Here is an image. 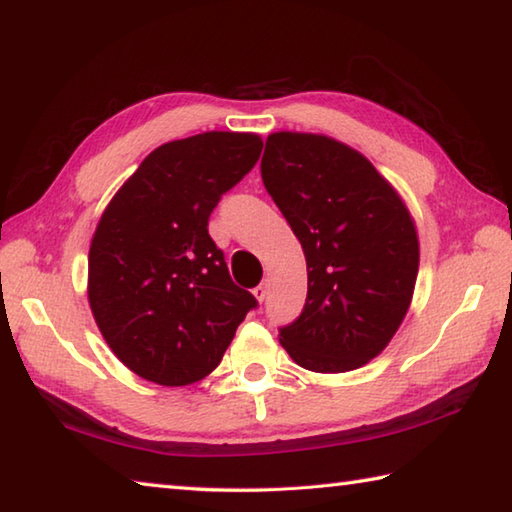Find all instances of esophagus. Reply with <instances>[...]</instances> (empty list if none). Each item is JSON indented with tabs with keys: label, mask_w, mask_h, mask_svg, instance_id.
Masks as SVG:
<instances>
[{
	"label": "esophagus",
	"mask_w": 512,
	"mask_h": 512,
	"mask_svg": "<svg viewBox=\"0 0 512 512\" xmlns=\"http://www.w3.org/2000/svg\"><path fill=\"white\" fill-rule=\"evenodd\" d=\"M253 295L257 297V302H264L266 297H268V284H259V286H255Z\"/></svg>",
	"instance_id": "esophagus-1"
}]
</instances>
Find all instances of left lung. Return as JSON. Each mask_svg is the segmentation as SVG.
<instances>
[{"label":"left lung","instance_id":"obj_1","mask_svg":"<svg viewBox=\"0 0 512 512\" xmlns=\"http://www.w3.org/2000/svg\"><path fill=\"white\" fill-rule=\"evenodd\" d=\"M262 179L309 275L300 318L280 329L282 347L318 374L367 365L401 327L418 275L401 194L360 152L322 134L268 136Z\"/></svg>","mask_w":512,"mask_h":512}]
</instances>
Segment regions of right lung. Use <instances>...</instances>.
<instances>
[{"instance_id": "1", "label": "right lung", "mask_w": 512, "mask_h": 512, "mask_svg": "<svg viewBox=\"0 0 512 512\" xmlns=\"http://www.w3.org/2000/svg\"><path fill=\"white\" fill-rule=\"evenodd\" d=\"M262 147L257 134L239 132L165 143L102 212L89 248V306L116 358L150 383L206 378L257 306L230 280L208 219Z\"/></svg>"}]
</instances>
